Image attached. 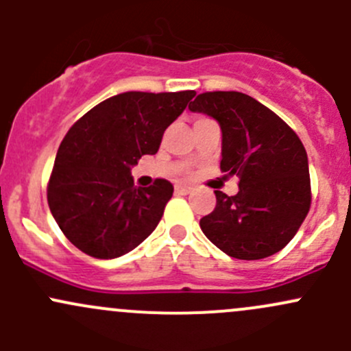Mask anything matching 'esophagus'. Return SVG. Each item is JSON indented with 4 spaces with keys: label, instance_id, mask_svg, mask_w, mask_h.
Instances as JSON below:
<instances>
[{
    "label": "esophagus",
    "instance_id": "obj_1",
    "mask_svg": "<svg viewBox=\"0 0 351 351\" xmlns=\"http://www.w3.org/2000/svg\"><path fill=\"white\" fill-rule=\"evenodd\" d=\"M175 192L180 193V195H185V193L190 192V186H186V185H176V186H175Z\"/></svg>",
    "mask_w": 351,
    "mask_h": 351
}]
</instances>
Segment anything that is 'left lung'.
Masks as SVG:
<instances>
[{"mask_svg": "<svg viewBox=\"0 0 351 351\" xmlns=\"http://www.w3.org/2000/svg\"><path fill=\"white\" fill-rule=\"evenodd\" d=\"M222 130L221 169L238 176L239 192H215L200 219L215 246L238 260L278 253L299 231L311 207L307 153L297 134L270 108L239 91H207L189 105Z\"/></svg>", "mask_w": 351, "mask_h": 351, "instance_id": "1", "label": "left lung"}]
</instances>
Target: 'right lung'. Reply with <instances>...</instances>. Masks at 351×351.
<instances>
[{
    "label": "right lung",
    "mask_w": 351,
    "mask_h": 351,
    "mask_svg": "<svg viewBox=\"0 0 351 351\" xmlns=\"http://www.w3.org/2000/svg\"><path fill=\"white\" fill-rule=\"evenodd\" d=\"M195 91H127L84 113L62 139L47 185L56 222L77 250L112 260L139 246L173 195L168 180L134 186L130 168L156 154Z\"/></svg>",
    "instance_id": "1"
}]
</instances>
